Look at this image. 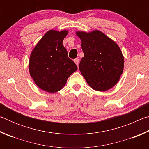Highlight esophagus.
Masks as SVG:
<instances>
[{"mask_svg":"<svg viewBox=\"0 0 149 149\" xmlns=\"http://www.w3.org/2000/svg\"><path fill=\"white\" fill-rule=\"evenodd\" d=\"M74 62L75 63V64H76L77 66L78 65H79V59L78 58H75V60H74Z\"/></svg>","mask_w":149,"mask_h":149,"instance_id":"obj_1","label":"esophagus"}]
</instances>
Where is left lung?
<instances>
[{"mask_svg": "<svg viewBox=\"0 0 149 149\" xmlns=\"http://www.w3.org/2000/svg\"><path fill=\"white\" fill-rule=\"evenodd\" d=\"M84 53L79 70L93 89L105 91L117 84L122 74L124 58L120 47L99 30L77 31Z\"/></svg>", "mask_w": 149, "mask_h": 149, "instance_id": "8db88e82", "label": "left lung"}]
</instances>
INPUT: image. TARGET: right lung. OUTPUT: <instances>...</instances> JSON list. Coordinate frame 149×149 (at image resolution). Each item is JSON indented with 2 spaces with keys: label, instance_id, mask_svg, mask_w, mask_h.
I'll list each match as a JSON object with an SVG mask.
<instances>
[{
  "label": "right lung",
  "instance_id": "right-lung-1",
  "mask_svg": "<svg viewBox=\"0 0 149 149\" xmlns=\"http://www.w3.org/2000/svg\"><path fill=\"white\" fill-rule=\"evenodd\" d=\"M68 33L65 29L49 30L35 45L30 55V75L35 84L45 91H59L70 75L77 70L62 44Z\"/></svg>",
  "mask_w": 149,
  "mask_h": 149
}]
</instances>
